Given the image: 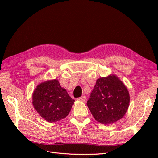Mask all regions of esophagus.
Listing matches in <instances>:
<instances>
[{
  "instance_id": "esophagus-1",
  "label": "esophagus",
  "mask_w": 158,
  "mask_h": 158,
  "mask_svg": "<svg viewBox=\"0 0 158 158\" xmlns=\"http://www.w3.org/2000/svg\"><path fill=\"white\" fill-rule=\"evenodd\" d=\"M77 100H79V101L85 102V100H86V96H82L79 97V98H77Z\"/></svg>"
}]
</instances>
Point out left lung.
<instances>
[{"mask_svg":"<svg viewBox=\"0 0 158 158\" xmlns=\"http://www.w3.org/2000/svg\"><path fill=\"white\" fill-rule=\"evenodd\" d=\"M130 103L128 90L115 75L97 79L87 105L97 122L110 124L122 119Z\"/></svg>","mask_w":158,"mask_h":158,"instance_id":"8db88e82","label":"left lung"}]
</instances>
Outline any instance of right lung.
Here are the masks:
<instances>
[{"instance_id":"add662e5","label":"right lung","mask_w":158,"mask_h":158,"mask_svg":"<svg viewBox=\"0 0 158 158\" xmlns=\"http://www.w3.org/2000/svg\"><path fill=\"white\" fill-rule=\"evenodd\" d=\"M74 102L56 79L40 83L32 94L34 108L40 116L51 123L65 118Z\"/></svg>"}]
</instances>
